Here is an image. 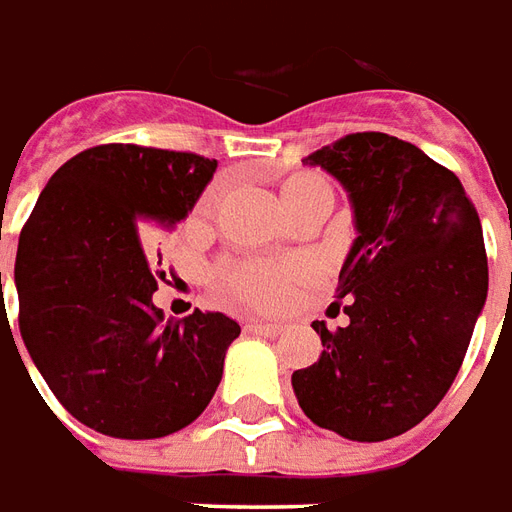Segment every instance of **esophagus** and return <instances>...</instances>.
<instances>
[{
	"label": "esophagus",
	"instance_id": "1",
	"mask_svg": "<svg viewBox=\"0 0 512 512\" xmlns=\"http://www.w3.org/2000/svg\"><path fill=\"white\" fill-rule=\"evenodd\" d=\"M245 331L264 333V336H278V333L284 331V325H275V322L264 320H245Z\"/></svg>",
	"mask_w": 512,
	"mask_h": 512
}]
</instances>
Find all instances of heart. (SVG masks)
<instances>
[{
	"label": "heart",
	"mask_w": 512,
	"mask_h": 512,
	"mask_svg": "<svg viewBox=\"0 0 512 512\" xmlns=\"http://www.w3.org/2000/svg\"><path fill=\"white\" fill-rule=\"evenodd\" d=\"M322 184L317 179H292L284 187L286 206L292 209L300 204L306 195L314 190H320ZM217 204V187L209 190L198 204V215L206 217ZM297 264H275V262H231L226 267H220V284L226 286L231 295H237L245 303L262 308L281 306L289 295V284L292 278H297Z\"/></svg>",
	"instance_id": "1"
}]
</instances>
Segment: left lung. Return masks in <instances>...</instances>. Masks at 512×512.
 Listing matches in <instances>:
<instances>
[{
	"label": "left lung",
	"instance_id": "8db88e82",
	"mask_svg": "<svg viewBox=\"0 0 512 512\" xmlns=\"http://www.w3.org/2000/svg\"><path fill=\"white\" fill-rule=\"evenodd\" d=\"M350 195L355 242L339 273L347 328L320 333L317 364L292 389L314 424L386 441L444 400L488 295L477 209L460 179L413 143L355 132L303 159Z\"/></svg>",
	"mask_w": 512,
	"mask_h": 512
}]
</instances>
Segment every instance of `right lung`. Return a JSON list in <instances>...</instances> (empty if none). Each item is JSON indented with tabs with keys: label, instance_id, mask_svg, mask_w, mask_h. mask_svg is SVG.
Wrapping results in <instances>:
<instances>
[{
	"label": "right lung",
	"instance_id": "1",
	"mask_svg": "<svg viewBox=\"0 0 512 512\" xmlns=\"http://www.w3.org/2000/svg\"><path fill=\"white\" fill-rule=\"evenodd\" d=\"M217 159L110 143L43 187L16 253L18 328L74 419L112 438H162L215 397L239 325L220 311L165 320L154 242L190 215ZM147 250H142V245Z\"/></svg>",
	"mask_w": 512,
	"mask_h": 512
}]
</instances>
